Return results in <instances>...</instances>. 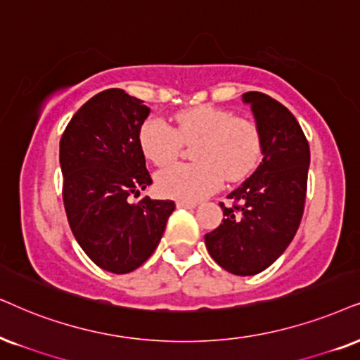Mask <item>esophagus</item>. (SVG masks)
I'll list each match as a JSON object with an SVG mask.
<instances>
[{
	"label": "esophagus",
	"instance_id": "34e87169",
	"mask_svg": "<svg viewBox=\"0 0 360 360\" xmlns=\"http://www.w3.org/2000/svg\"><path fill=\"white\" fill-rule=\"evenodd\" d=\"M177 207H183V209H193L195 207V202L194 201H184V199H179V201L176 202Z\"/></svg>",
	"mask_w": 360,
	"mask_h": 360
}]
</instances>
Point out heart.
<instances>
[{
	"label": "heart",
	"instance_id": "1",
	"mask_svg": "<svg viewBox=\"0 0 360 360\" xmlns=\"http://www.w3.org/2000/svg\"><path fill=\"white\" fill-rule=\"evenodd\" d=\"M138 143L146 159L156 166L171 162L183 144L195 143L191 151L195 162L169 166L156 176L159 193L184 201H198L211 194L222 179L229 183L244 179L262 156L257 122L211 104L179 111L174 127L149 117L139 127Z\"/></svg>",
	"mask_w": 360,
	"mask_h": 360
}]
</instances>
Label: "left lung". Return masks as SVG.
<instances>
[{"label": "left lung", "instance_id": "8db88e82", "mask_svg": "<svg viewBox=\"0 0 360 360\" xmlns=\"http://www.w3.org/2000/svg\"><path fill=\"white\" fill-rule=\"evenodd\" d=\"M262 134V161L219 204L224 219L204 236L211 257L236 276H254L288 249L301 224L311 162L309 143L292 112L257 91L243 94Z\"/></svg>", "mask_w": 360, "mask_h": 360}]
</instances>
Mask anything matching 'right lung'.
<instances>
[{"label":"right lung","mask_w":360,"mask_h":360,"mask_svg":"<svg viewBox=\"0 0 360 360\" xmlns=\"http://www.w3.org/2000/svg\"><path fill=\"white\" fill-rule=\"evenodd\" d=\"M149 108L122 89L98 93L68 122L59 141L63 201L81 249L104 271L127 274L158 248L174 201L129 198L151 176L138 143Z\"/></svg>","instance_id":"add662e5"}]
</instances>
